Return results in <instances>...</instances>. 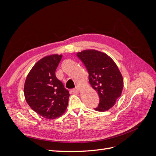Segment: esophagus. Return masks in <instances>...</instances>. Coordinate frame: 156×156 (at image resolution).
<instances>
[{"mask_svg": "<svg viewBox=\"0 0 156 156\" xmlns=\"http://www.w3.org/2000/svg\"><path fill=\"white\" fill-rule=\"evenodd\" d=\"M80 90V88L79 87H76L75 88H73L72 90V92H73V93H75V94H77Z\"/></svg>", "mask_w": 156, "mask_h": 156, "instance_id": "1", "label": "esophagus"}]
</instances>
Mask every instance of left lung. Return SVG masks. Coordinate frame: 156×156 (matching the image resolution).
<instances>
[{"label": "left lung", "instance_id": "obj_1", "mask_svg": "<svg viewBox=\"0 0 156 156\" xmlns=\"http://www.w3.org/2000/svg\"><path fill=\"white\" fill-rule=\"evenodd\" d=\"M88 72L89 82L100 96L97 111L110 109L122 94L124 79L115 62L107 54L93 49L77 53Z\"/></svg>", "mask_w": 156, "mask_h": 156}]
</instances>
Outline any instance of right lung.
Returning <instances> with one entry per match:
<instances>
[{"instance_id": "obj_1", "label": "right lung", "mask_w": 156, "mask_h": 156, "mask_svg": "<svg viewBox=\"0 0 156 156\" xmlns=\"http://www.w3.org/2000/svg\"><path fill=\"white\" fill-rule=\"evenodd\" d=\"M62 57V55L55 54L42 58L25 80L24 94L27 103L37 114L48 119L59 117L68 106L69 91L55 75Z\"/></svg>"}]
</instances>
